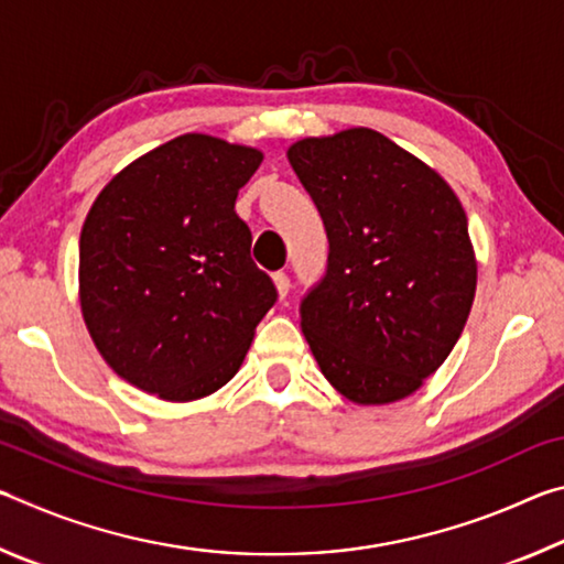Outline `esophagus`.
Instances as JSON below:
<instances>
[{"mask_svg":"<svg viewBox=\"0 0 564 564\" xmlns=\"http://www.w3.org/2000/svg\"><path fill=\"white\" fill-rule=\"evenodd\" d=\"M273 283H275V291H279L281 299H285V295H289V291H291V279H289V275L275 273L273 275Z\"/></svg>","mask_w":564,"mask_h":564,"instance_id":"1","label":"esophagus"}]
</instances>
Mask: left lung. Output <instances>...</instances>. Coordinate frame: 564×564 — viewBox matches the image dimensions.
Masks as SVG:
<instances>
[{"label": "left lung", "instance_id": "1", "mask_svg": "<svg viewBox=\"0 0 564 564\" xmlns=\"http://www.w3.org/2000/svg\"><path fill=\"white\" fill-rule=\"evenodd\" d=\"M289 161L328 234L326 275L301 301L321 373L358 405L408 398L473 308L477 261L455 191L362 127L295 141Z\"/></svg>", "mask_w": 564, "mask_h": 564}]
</instances>
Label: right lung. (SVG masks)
<instances>
[{"label":"right lung","mask_w":564,"mask_h":564,"mask_svg":"<svg viewBox=\"0 0 564 564\" xmlns=\"http://www.w3.org/2000/svg\"><path fill=\"white\" fill-rule=\"evenodd\" d=\"M259 149L184 133L121 169L79 238V301L94 346L127 383L171 403L236 376L279 299L251 261L238 188Z\"/></svg>","instance_id":"1"}]
</instances>
